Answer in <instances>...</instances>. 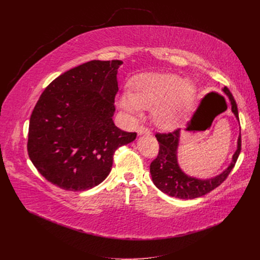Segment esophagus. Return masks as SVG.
Instances as JSON below:
<instances>
[{"instance_id": "34e87169", "label": "esophagus", "mask_w": 260, "mask_h": 260, "mask_svg": "<svg viewBox=\"0 0 260 260\" xmlns=\"http://www.w3.org/2000/svg\"><path fill=\"white\" fill-rule=\"evenodd\" d=\"M137 133H138V135H147V134L151 133V131H149V128H148V127L141 125V126H139V127H138Z\"/></svg>"}]
</instances>
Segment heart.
<instances>
[{"label":"heart","mask_w":260,"mask_h":260,"mask_svg":"<svg viewBox=\"0 0 260 260\" xmlns=\"http://www.w3.org/2000/svg\"><path fill=\"white\" fill-rule=\"evenodd\" d=\"M194 86L175 75H143L134 80L129 91L118 97V105L132 115L154 107V119L161 128L170 129L183 120L194 99Z\"/></svg>","instance_id":"b5f03b06"}]
</instances>
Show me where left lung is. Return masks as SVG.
<instances>
[{
  "instance_id": "8db88e82",
  "label": "left lung",
  "mask_w": 260,
  "mask_h": 260,
  "mask_svg": "<svg viewBox=\"0 0 260 260\" xmlns=\"http://www.w3.org/2000/svg\"><path fill=\"white\" fill-rule=\"evenodd\" d=\"M222 90L231 101L232 112L237 120H239L238 108L233 94L226 86H224ZM155 136L159 142V153L149 167L153 182L161 192L180 199H194L206 195L219 186L233 170L241 151V136L239 134L237 149L228 169L213 178L198 179L183 173L177 161V148L179 145L180 129H175L166 134L157 133Z\"/></svg>"
}]
</instances>
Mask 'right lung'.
Wrapping results in <instances>:
<instances>
[{"label":"right lung","mask_w":260,"mask_h":260,"mask_svg":"<svg viewBox=\"0 0 260 260\" xmlns=\"http://www.w3.org/2000/svg\"><path fill=\"white\" fill-rule=\"evenodd\" d=\"M120 60H92L60 75L44 89L29 121L27 151L38 172L65 190L100 184L116 149L136 133L113 121Z\"/></svg>","instance_id":"1"}]
</instances>
